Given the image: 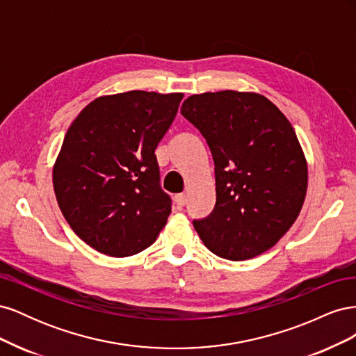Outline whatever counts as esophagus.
I'll return each instance as SVG.
<instances>
[{
  "label": "esophagus",
  "instance_id": "34e87169",
  "mask_svg": "<svg viewBox=\"0 0 356 356\" xmlns=\"http://www.w3.org/2000/svg\"><path fill=\"white\" fill-rule=\"evenodd\" d=\"M174 202L178 208H182L187 203V196L184 195V193H179V195L174 196Z\"/></svg>",
  "mask_w": 356,
  "mask_h": 356
}]
</instances>
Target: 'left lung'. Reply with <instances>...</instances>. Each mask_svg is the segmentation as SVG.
<instances>
[{
  "instance_id": "8db88e82",
  "label": "left lung",
  "mask_w": 356,
  "mask_h": 356,
  "mask_svg": "<svg viewBox=\"0 0 356 356\" xmlns=\"http://www.w3.org/2000/svg\"><path fill=\"white\" fill-rule=\"evenodd\" d=\"M181 114L207 139L215 163V208L193 221L202 242L236 261L270 250L306 199L307 161L294 127L255 92L191 95Z\"/></svg>"
}]
</instances>
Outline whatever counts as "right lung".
Wrapping results in <instances>:
<instances>
[{
  "mask_svg": "<svg viewBox=\"0 0 356 356\" xmlns=\"http://www.w3.org/2000/svg\"><path fill=\"white\" fill-rule=\"evenodd\" d=\"M184 93L104 95L74 118L53 165V190L79 238L101 254L131 257L152 245L170 213L154 149Z\"/></svg>",
  "mask_w": 356,
  "mask_h": 356,
  "instance_id": "1",
  "label": "right lung"
}]
</instances>
